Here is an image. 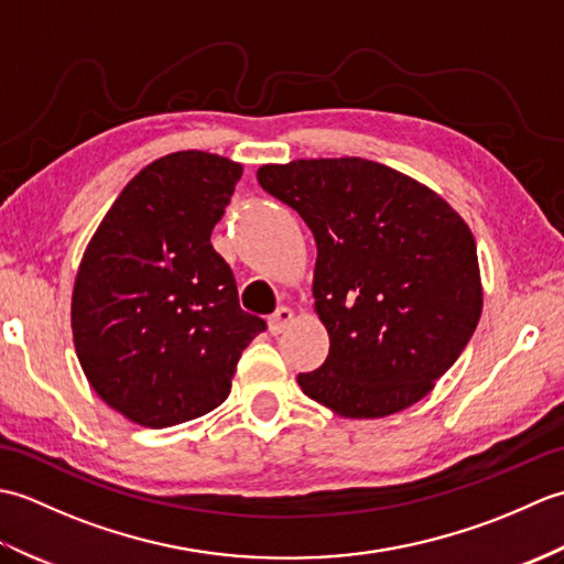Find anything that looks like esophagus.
<instances>
[{"instance_id":"esophagus-1","label":"esophagus","mask_w":564,"mask_h":564,"mask_svg":"<svg viewBox=\"0 0 564 564\" xmlns=\"http://www.w3.org/2000/svg\"><path fill=\"white\" fill-rule=\"evenodd\" d=\"M293 310L291 307H279L275 313L269 317V332L273 334V337H279V334H283L285 329L291 327L293 322Z\"/></svg>"}]
</instances>
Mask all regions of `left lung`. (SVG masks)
<instances>
[{
    "instance_id": "left-lung-1",
    "label": "left lung",
    "mask_w": 564,
    "mask_h": 564,
    "mask_svg": "<svg viewBox=\"0 0 564 564\" xmlns=\"http://www.w3.org/2000/svg\"><path fill=\"white\" fill-rule=\"evenodd\" d=\"M257 178L317 245L313 295L329 354L297 386L346 419L422 400L482 315L470 227L429 186L361 158L263 164Z\"/></svg>"
}]
</instances>
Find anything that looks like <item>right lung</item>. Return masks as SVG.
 Returning a JSON list of instances; mask_svg holds the SVG:
<instances>
[{
  "instance_id": "1",
  "label": "right lung",
  "mask_w": 564,
  "mask_h": 564,
  "mask_svg": "<svg viewBox=\"0 0 564 564\" xmlns=\"http://www.w3.org/2000/svg\"><path fill=\"white\" fill-rule=\"evenodd\" d=\"M242 164L184 150L130 178L84 251L72 337L89 386L130 422L164 429L230 394L239 356L267 329L237 301L210 232Z\"/></svg>"
}]
</instances>
